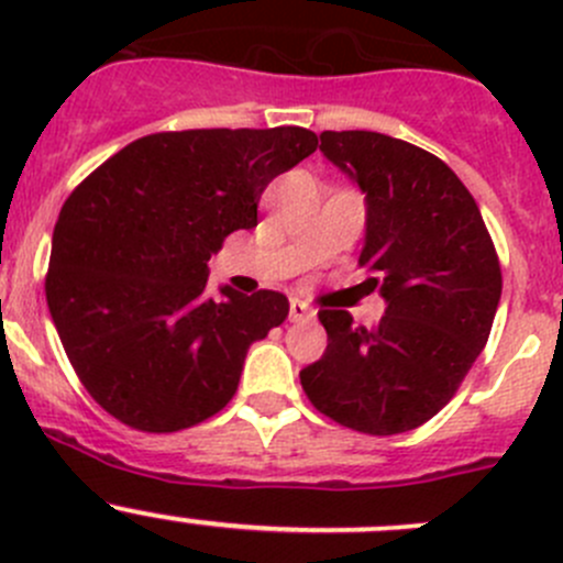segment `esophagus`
<instances>
[{"label": "esophagus", "mask_w": 563, "mask_h": 563, "mask_svg": "<svg viewBox=\"0 0 563 563\" xmlns=\"http://www.w3.org/2000/svg\"><path fill=\"white\" fill-rule=\"evenodd\" d=\"M288 316H291V321H310V318H316V310L308 302H302V299H291Z\"/></svg>", "instance_id": "esophagus-1"}]
</instances>
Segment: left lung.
I'll use <instances>...</instances> for the list:
<instances>
[{"label":"left lung","instance_id":"left-lung-1","mask_svg":"<svg viewBox=\"0 0 563 563\" xmlns=\"http://www.w3.org/2000/svg\"><path fill=\"white\" fill-rule=\"evenodd\" d=\"M321 152L365 192L360 264L376 272L387 313L367 329L318 310L327 351L299 373L302 389L345 428L406 433L452 400L490 338L496 247L474 196L430 152L371 130H323Z\"/></svg>","mask_w":563,"mask_h":563}]
</instances>
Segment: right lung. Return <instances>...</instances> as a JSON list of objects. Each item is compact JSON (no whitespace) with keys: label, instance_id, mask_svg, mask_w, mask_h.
Segmentation results:
<instances>
[{"label":"right lung","instance_id":"add662e5","mask_svg":"<svg viewBox=\"0 0 563 563\" xmlns=\"http://www.w3.org/2000/svg\"><path fill=\"white\" fill-rule=\"evenodd\" d=\"M305 128L181 130L133 141L62 207L45 299L89 395L119 422L176 433L240 387L247 349L288 316L277 291L207 288L223 240L258 225V198L310 157Z\"/></svg>","mask_w":563,"mask_h":563}]
</instances>
